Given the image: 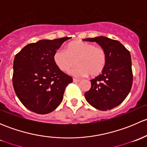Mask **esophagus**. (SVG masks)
Wrapping results in <instances>:
<instances>
[{
    "mask_svg": "<svg viewBox=\"0 0 147 147\" xmlns=\"http://www.w3.org/2000/svg\"><path fill=\"white\" fill-rule=\"evenodd\" d=\"M73 82H80V80L75 79V78H73Z\"/></svg>",
    "mask_w": 147,
    "mask_h": 147,
    "instance_id": "obj_1",
    "label": "esophagus"
}]
</instances>
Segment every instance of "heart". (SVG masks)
I'll return each instance as SVG.
<instances>
[{"mask_svg":"<svg viewBox=\"0 0 147 147\" xmlns=\"http://www.w3.org/2000/svg\"><path fill=\"white\" fill-rule=\"evenodd\" d=\"M55 64L63 72H67L76 63L78 66L69 71L72 75L98 76L106 66L107 55L102 47L82 40H75L67 45L66 50L60 48L53 55Z\"/></svg>","mask_w":147,"mask_h":147,"instance_id":"1","label":"heart"}]
</instances>
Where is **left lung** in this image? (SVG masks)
<instances>
[{
    "label": "left lung",
    "instance_id": "left-lung-1",
    "mask_svg": "<svg viewBox=\"0 0 147 147\" xmlns=\"http://www.w3.org/2000/svg\"><path fill=\"white\" fill-rule=\"evenodd\" d=\"M106 50L107 61L102 73L91 80V88L84 94L94 108L107 111L120 105L129 93L133 82L131 55L121 42L104 36L87 38Z\"/></svg>",
    "mask_w": 147,
    "mask_h": 147
}]
</instances>
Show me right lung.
<instances>
[{
	"label": "right lung",
	"mask_w": 147,
	"mask_h": 147,
	"mask_svg": "<svg viewBox=\"0 0 147 147\" xmlns=\"http://www.w3.org/2000/svg\"><path fill=\"white\" fill-rule=\"evenodd\" d=\"M68 37L41 40L25 46L13 62L15 92L27 109L45 115L56 109L72 78L60 70L53 60L55 52Z\"/></svg>",
	"instance_id": "right-lung-1"
}]
</instances>
